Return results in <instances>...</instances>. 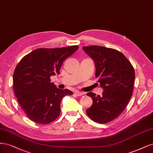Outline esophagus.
Instances as JSON below:
<instances>
[{"mask_svg": "<svg viewBox=\"0 0 153 153\" xmlns=\"http://www.w3.org/2000/svg\"><path fill=\"white\" fill-rule=\"evenodd\" d=\"M75 94L77 96H82V95H84L85 93H84V92H80V91H76L75 92Z\"/></svg>", "mask_w": 153, "mask_h": 153, "instance_id": "obj_1", "label": "esophagus"}]
</instances>
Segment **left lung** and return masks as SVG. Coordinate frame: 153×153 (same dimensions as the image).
Instances as JSON below:
<instances>
[{"label": "left lung", "mask_w": 153, "mask_h": 153, "mask_svg": "<svg viewBox=\"0 0 153 153\" xmlns=\"http://www.w3.org/2000/svg\"><path fill=\"white\" fill-rule=\"evenodd\" d=\"M93 59L95 76L104 91L102 95L88 92L93 102L86 113L92 120L105 124L118 117L131 99L135 70L128 59L118 50L100 46L82 47Z\"/></svg>", "instance_id": "obj_1"}]
</instances>
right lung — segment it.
<instances>
[{
  "label": "right lung",
  "instance_id": "add662e5",
  "mask_svg": "<svg viewBox=\"0 0 153 153\" xmlns=\"http://www.w3.org/2000/svg\"><path fill=\"white\" fill-rule=\"evenodd\" d=\"M78 46L57 48H38L18 62L13 73V89L18 103L30 120L41 124L55 121L61 113L64 96L73 94L51 82L50 76L59 75L64 60Z\"/></svg>",
  "mask_w": 153,
  "mask_h": 153
}]
</instances>
